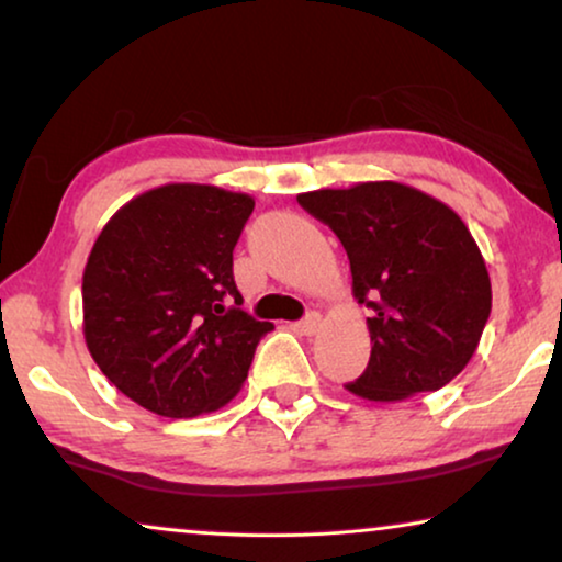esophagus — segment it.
Instances as JSON below:
<instances>
[{
  "label": "esophagus",
  "mask_w": 562,
  "mask_h": 562,
  "mask_svg": "<svg viewBox=\"0 0 562 562\" xmlns=\"http://www.w3.org/2000/svg\"><path fill=\"white\" fill-rule=\"evenodd\" d=\"M294 327H296L299 333H302V335H314V333H319V327H322V317H319V312H310L302 322H296Z\"/></svg>",
  "instance_id": "esophagus-1"
}]
</instances>
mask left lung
I'll return each instance as SVG.
<instances>
[{"label":"left lung","mask_w":562,"mask_h":562,"mask_svg":"<svg viewBox=\"0 0 562 562\" xmlns=\"http://www.w3.org/2000/svg\"><path fill=\"white\" fill-rule=\"evenodd\" d=\"M296 199L340 237L352 296L373 310L371 360L345 389L368 402H404L456 379L491 314V279L465 222L440 199L396 181Z\"/></svg>","instance_id":"left-lung-1"}]
</instances>
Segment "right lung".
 Here are the masks:
<instances>
[{"mask_svg":"<svg viewBox=\"0 0 562 562\" xmlns=\"http://www.w3.org/2000/svg\"><path fill=\"white\" fill-rule=\"evenodd\" d=\"M252 196L166 183L112 214L83 268V340L127 398L160 417L237 396L271 322L240 310L233 250ZM236 304H232V299Z\"/></svg>","mask_w":562,"mask_h":562,"instance_id":"right-lung-1","label":"right lung"}]
</instances>
